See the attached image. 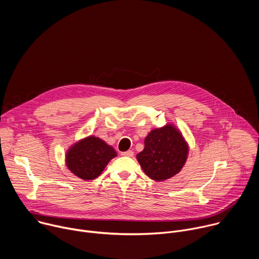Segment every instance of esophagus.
Returning a JSON list of instances; mask_svg holds the SVG:
<instances>
[{"label":"esophagus","mask_w":259,"mask_h":259,"mask_svg":"<svg viewBox=\"0 0 259 259\" xmlns=\"http://www.w3.org/2000/svg\"><path fill=\"white\" fill-rule=\"evenodd\" d=\"M123 157H133L134 153L132 151H127V152H124L121 154Z\"/></svg>","instance_id":"1"}]
</instances>
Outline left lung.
<instances>
[{
	"instance_id": "1",
	"label": "left lung",
	"mask_w": 259,
	"mask_h": 259,
	"mask_svg": "<svg viewBox=\"0 0 259 259\" xmlns=\"http://www.w3.org/2000/svg\"><path fill=\"white\" fill-rule=\"evenodd\" d=\"M189 152V143L179 128L167 123L149 132L144 139V149L136 155V159L147 176L164 181L181 171Z\"/></svg>"
}]
</instances>
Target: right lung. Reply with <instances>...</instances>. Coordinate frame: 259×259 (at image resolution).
Listing matches in <instances>:
<instances>
[{"label":"right lung","mask_w":259,"mask_h":259,"mask_svg":"<svg viewBox=\"0 0 259 259\" xmlns=\"http://www.w3.org/2000/svg\"><path fill=\"white\" fill-rule=\"evenodd\" d=\"M117 156L112 145L90 135L69 146L65 154V165L72 174L88 181L97 178L109 161Z\"/></svg>","instance_id":"1"}]
</instances>
